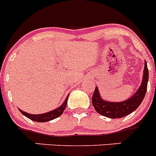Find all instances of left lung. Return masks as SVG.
<instances>
[{
	"label": "left lung",
	"instance_id": "left-lung-1",
	"mask_svg": "<svg viewBox=\"0 0 156 156\" xmlns=\"http://www.w3.org/2000/svg\"><path fill=\"white\" fill-rule=\"evenodd\" d=\"M149 81V69L147 63L145 60L143 76L142 83L136 93L124 101L111 102L105 100L99 93V89L96 87L92 98V103L96 112L100 115L111 119L122 118L134 112L143 100L147 90V84Z\"/></svg>",
	"mask_w": 156,
	"mask_h": 156
}]
</instances>
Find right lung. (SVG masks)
Masks as SVG:
<instances>
[{
    "mask_svg": "<svg viewBox=\"0 0 156 156\" xmlns=\"http://www.w3.org/2000/svg\"><path fill=\"white\" fill-rule=\"evenodd\" d=\"M68 97H69V95L66 97L64 102L60 105L59 107L56 108L55 109L50 111V112H45V113L42 114H30L28 113L27 112H23L21 109H18L19 111L23 114V115H25L26 117H27L30 119L33 120V121L35 122H45L50 121V120H53L54 119L57 118V117L60 116L62 115V113L63 112L64 109H66V104H67V100Z\"/></svg>",
    "mask_w": 156,
    "mask_h": 156,
    "instance_id": "1",
    "label": "right lung"
}]
</instances>
